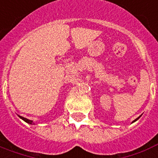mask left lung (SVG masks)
<instances>
[{
	"mask_svg": "<svg viewBox=\"0 0 158 158\" xmlns=\"http://www.w3.org/2000/svg\"><path fill=\"white\" fill-rule=\"evenodd\" d=\"M138 119H139V117H138V118H136V119L135 120V121H134V122H135V121H137V120H138Z\"/></svg>",
	"mask_w": 158,
	"mask_h": 158,
	"instance_id": "left-lung-1",
	"label": "left lung"
}]
</instances>
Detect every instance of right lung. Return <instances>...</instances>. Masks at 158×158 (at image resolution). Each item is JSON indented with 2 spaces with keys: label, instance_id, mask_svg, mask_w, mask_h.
I'll return each mask as SVG.
<instances>
[{
  "label": "right lung",
  "instance_id": "obj_1",
  "mask_svg": "<svg viewBox=\"0 0 158 158\" xmlns=\"http://www.w3.org/2000/svg\"><path fill=\"white\" fill-rule=\"evenodd\" d=\"M20 118H22L24 122H27V123H29V124H34L33 122H32V121H31V120H29V119H27V118H24V117H20Z\"/></svg>",
  "mask_w": 158,
  "mask_h": 158
}]
</instances>
